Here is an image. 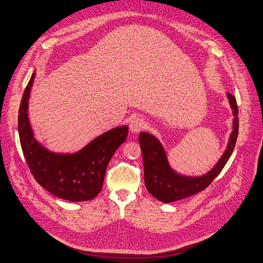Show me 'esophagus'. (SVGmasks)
I'll return each mask as SVG.
<instances>
[{
    "label": "esophagus",
    "instance_id": "34e87169",
    "mask_svg": "<svg viewBox=\"0 0 263 263\" xmlns=\"http://www.w3.org/2000/svg\"><path fill=\"white\" fill-rule=\"evenodd\" d=\"M145 126V122L142 118H139V117H137V118H133L130 122V130L132 133H139L141 132Z\"/></svg>",
    "mask_w": 263,
    "mask_h": 263
}]
</instances>
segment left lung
Returning <instances> with one entry per match:
<instances>
[{
	"mask_svg": "<svg viewBox=\"0 0 263 263\" xmlns=\"http://www.w3.org/2000/svg\"><path fill=\"white\" fill-rule=\"evenodd\" d=\"M231 108L234 114V125L231 134L228 148L215 168L198 178H190L179 176L169 167L166 153H164L159 141L152 134L142 132L139 135L144 164L145 186L152 195L162 202H172L201 192L208 187L219 173L224 168L227 161L234 151L238 135V107L236 99L228 93Z\"/></svg>",
	"mask_w": 263,
	"mask_h": 263,
	"instance_id": "1",
	"label": "left lung"
}]
</instances>
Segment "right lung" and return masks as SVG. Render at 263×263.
I'll return each mask as SVG.
<instances>
[{"mask_svg": "<svg viewBox=\"0 0 263 263\" xmlns=\"http://www.w3.org/2000/svg\"><path fill=\"white\" fill-rule=\"evenodd\" d=\"M34 73L28 82L18 111L22 149L33 178L53 195L69 201L93 199L99 195L108 162L128 137V126L107 131L72 155L48 152L39 144L28 120V100Z\"/></svg>", "mask_w": 263, "mask_h": 263, "instance_id": "1", "label": "right lung"}]
</instances>
